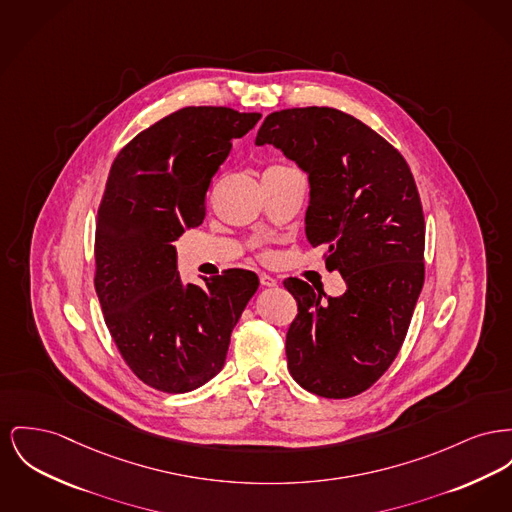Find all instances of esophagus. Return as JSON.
<instances>
[{
  "mask_svg": "<svg viewBox=\"0 0 512 512\" xmlns=\"http://www.w3.org/2000/svg\"><path fill=\"white\" fill-rule=\"evenodd\" d=\"M259 280H261L263 286H269V288L276 286V278L271 276V274H267V272H261V274H259Z\"/></svg>",
  "mask_w": 512,
  "mask_h": 512,
  "instance_id": "esophagus-1",
  "label": "esophagus"
}]
</instances>
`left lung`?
I'll use <instances>...</instances> for the list:
<instances>
[{
  "instance_id": "obj_1",
  "label": "left lung",
  "mask_w": 512,
  "mask_h": 512,
  "mask_svg": "<svg viewBox=\"0 0 512 512\" xmlns=\"http://www.w3.org/2000/svg\"><path fill=\"white\" fill-rule=\"evenodd\" d=\"M255 143L307 172V240L325 247L327 267L346 282L338 298L300 278L282 282L298 301L288 369L317 396H356L391 367L420 298L425 220L416 181L387 139L334 108L272 112Z\"/></svg>"
}]
</instances>
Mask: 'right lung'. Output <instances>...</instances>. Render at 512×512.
<instances>
[{
    "instance_id": "add662e5",
    "label": "right lung",
    "mask_w": 512,
    "mask_h": 512,
    "mask_svg": "<svg viewBox=\"0 0 512 512\" xmlns=\"http://www.w3.org/2000/svg\"><path fill=\"white\" fill-rule=\"evenodd\" d=\"M261 114L189 106L116 156L96 216L94 288L121 358L152 389L189 392L224 365L230 334L257 292L253 271L183 284L172 241L207 214L220 164Z\"/></svg>"
}]
</instances>
